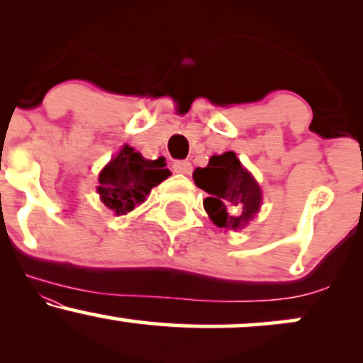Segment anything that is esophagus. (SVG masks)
<instances>
[{
	"mask_svg": "<svg viewBox=\"0 0 363 363\" xmlns=\"http://www.w3.org/2000/svg\"><path fill=\"white\" fill-rule=\"evenodd\" d=\"M172 169L176 170L177 174H186V176L193 172V165H191L187 160H176L172 164Z\"/></svg>",
	"mask_w": 363,
	"mask_h": 363,
	"instance_id": "obj_1",
	"label": "esophagus"
}]
</instances>
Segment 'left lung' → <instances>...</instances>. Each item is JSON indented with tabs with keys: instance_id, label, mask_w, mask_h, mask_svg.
Segmentation results:
<instances>
[{
	"instance_id": "1",
	"label": "left lung",
	"mask_w": 363,
	"mask_h": 363,
	"mask_svg": "<svg viewBox=\"0 0 363 363\" xmlns=\"http://www.w3.org/2000/svg\"><path fill=\"white\" fill-rule=\"evenodd\" d=\"M194 184L206 191V213L222 228L244 227L261 206V189L234 152L213 155L205 169H196Z\"/></svg>"
}]
</instances>
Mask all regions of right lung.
Listing matches in <instances>:
<instances>
[{"mask_svg": "<svg viewBox=\"0 0 363 363\" xmlns=\"http://www.w3.org/2000/svg\"><path fill=\"white\" fill-rule=\"evenodd\" d=\"M170 176L165 169V158L147 160L124 145L99 174V194L102 203L116 215H126L147 199L152 187L160 184Z\"/></svg>", "mask_w": 363, "mask_h": 363, "instance_id": "add662e5", "label": "right lung"}]
</instances>
